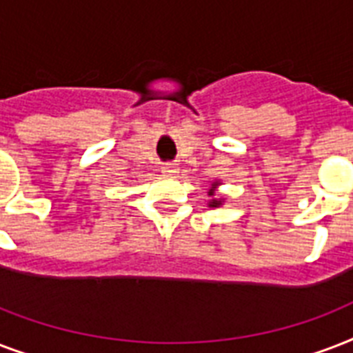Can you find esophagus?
<instances>
[{
    "instance_id": "esophagus-1",
    "label": "esophagus",
    "mask_w": 353,
    "mask_h": 353,
    "mask_svg": "<svg viewBox=\"0 0 353 353\" xmlns=\"http://www.w3.org/2000/svg\"><path fill=\"white\" fill-rule=\"evenodd\" d=\"M179 163L174 162H168V163H162V173L168 174V176H171V174H176L179 173Z\"/></svg>"
}]
</instances>
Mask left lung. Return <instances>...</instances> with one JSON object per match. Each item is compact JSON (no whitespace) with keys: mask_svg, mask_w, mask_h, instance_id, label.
Here are the masks:
<instances>
[{"mask_svg":"<svg viewBox=\"0 0 353 353\" xmlns=\"http://www.w3.org/2000/svg\"><path fill=\"white\" fill-rule=\"evenodd\" d=\"M223 184V182H221V180H212V182H210V185H208V196H210V199H208V206L210 208H219V206H223V204H225V199H223V196H219V195H215V193H217V191H219V185Z\"/></svg>","mask_w":353,"mask_h":353,"instance_id":"8db88e82","label":"left lung"}]
</instances>
